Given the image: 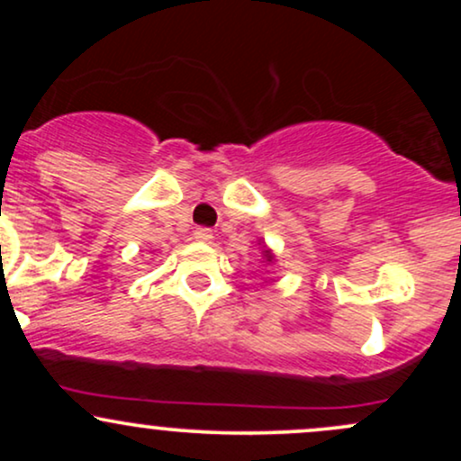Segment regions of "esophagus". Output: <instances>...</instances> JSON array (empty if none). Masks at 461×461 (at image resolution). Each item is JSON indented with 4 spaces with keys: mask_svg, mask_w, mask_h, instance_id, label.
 <instances>
[{
    "mask_svg": "<svg viewBox=\"0 0 461 461\" xmlns=\"http://www.w3.org/2000/svg\"><path fill=\"white\" fill-rule=\"evenodd\" d=\"M193 236L197 238L199 242H210L214 238V234H212V230H210V227H197V230L193 231Z\"/></svg>",
    "mask_w": 461,
    "mask_h": 461,
    "instance_id": "34e87169",
    "label": "esophagus"
}]
</instances>
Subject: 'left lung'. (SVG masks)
Instances as JSON below:
<instances>
[{
    "label": "left lung",
    "instance_id": "1",
    "mask_svg": "<svg viewBox=\"0 0 461 461\" xmlns=\"http://www.w3.org/2000/svg\"><path fill=\"white\" fill-rule=\"evenodd\" d=\"M267 258H268V260H271V253H268V251H267Z\"/></svg>",
    "mask_w": 461,
    "mask_h": 461
}]
</instances>
